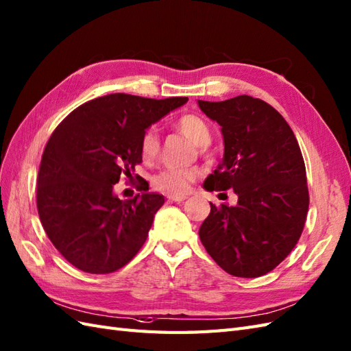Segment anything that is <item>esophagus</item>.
<instances>
[{
  "label": "esophagus",
  "instance_id": "34e87169",
  "mask_svg": "<svg viewBox=\"0 0 351 351\" xmlns=\"http://www.w3.org/2000/svg\"><path fill=\"white\" fill-rule=\"evenodd\" d=\"M170 202H175V203H181V202H184V199L186 198L185 195H169L167 197Z\"/></svg>",
  "mask_w": 351,
  "mask_h": 351
}]
</instances>
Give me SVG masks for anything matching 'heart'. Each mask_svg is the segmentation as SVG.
Returning a JSON list of instances; mask_svg holds the SVG:
<instances>
[{
    "mask_svg": "<svg viewBox=\"0 0 351 351\" xmlns=\"http://www.w3.org/2000/svg\"><path fill=\"white\" fill-rule=\"evenodd\" d=\"M175 126L179 132L198 147L207 145L212 138L210 126L202 116L184 114L176 120ZM139 148H141L144 160H152L157 156L160 143L154 129H148L144 132ZM197 178L198 173L193 169L166 167L153 178V186L157 191L169 195H184L188 193L189 185L197 181Z\"/></svg>",
    "mask_w": 351,
    "mask_h": 351,
    "instance_id": "heart-1",
    "label": "heart"
}]
</instances>
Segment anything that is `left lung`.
<instances>
[{
	"label": "left lung",
	"instance_id": "1",
	"mask_svg": "<svg viewBox=\"0 0 351 351\" xmlns=\"http://www.w3.org/2000/svg\"><path fill=\"white\" fill-rule=\"evenodd\" d=\"M222 126V163L204 181L207 191L234 189L237 206L210 203L199 239L225 272L257 278L293 252L303 232L308 189L302 149L293 129L260 98L238 95L198 101Z\"/></svg>",
	"mask_w": 351,
	"mask_h": 351
}]
</instances>
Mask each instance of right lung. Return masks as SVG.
Listing matches in <instances>:
<instances>
[{"label": "right lung", "mask_w": 351, "mask_h": 351, "mask_svg": "<svg viewBox=\"0 0 351 351\" xmlns=\"http://www.w3.org/2000/svg\"><path fill=\"white\" fill-rule=\"evenodd\" d=\"M186 101L110 94L79 106L54 129L39 165L36 207L69 263L86 274H112L144 245L165 197L139 184L144 194L122 202L113 186L123 175L132 179L143 163L145 129Z\"/></svg>", "instance_id": "right-lung-1"}]
</instances>
